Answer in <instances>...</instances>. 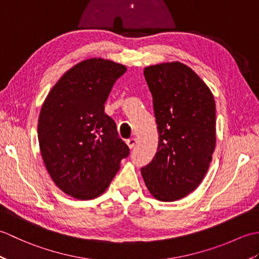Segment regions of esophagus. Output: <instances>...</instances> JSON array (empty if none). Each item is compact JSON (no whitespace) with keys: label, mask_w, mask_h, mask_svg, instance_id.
I'll return each mask as SVG.
<instances>
[{"label":"esophagus","mask_w":259,"mask_h":259,"mask_svg":"<svg viewBox=\"0 0 259 259\" xmlns=\"http://www.w3.org/2000/svg\"><path fill=\"white\" fill-rule=\"evenodd\" d=\"M137 144V139L136 138H130L126 140V145H128V147L130 148V149H133V148L136 146Z\"/></svg>","instance_id":"1"}]
</instances>
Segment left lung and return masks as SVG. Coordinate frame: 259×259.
<instances>
[{
  "instance_id": "1",
  "label": "left lung",
  "mask_w": 259,
  "mask_h": 259,
  "mask_svg": "<svg viewBox=\"0 0 259 259\" xmlns=\"http://www.w3.org/2000/svg\"><path fill=\"white\" fill-rule=\"evenodd\" d=\"M158 124V151L141 168L150 194L175 201L200 185L216 146V104L210 89L188 65L160 63L144 70Z\"/></svg>"
}]
</instances>
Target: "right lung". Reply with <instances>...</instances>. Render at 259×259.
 Here are the masks:
<instances>
[{
    "mask_svg": "<svg viewBox=\"0 0 259 259\" xmlns=\"http://www.w3.org/2000/svg\"><path fill=\"white\" fill-rule=\"evenodd\" d=\"M125 71L110 60H84L59 79L41 107L42 159L54 184L76 199L102 195L129 156L114 121L104 113V102Z\"/></svg>",
    "mask_w": 259,
    "mask_h": 259,
    "instance_id": "add662e5",
    "label": "right lung"
}]
</instances>
